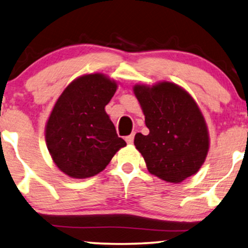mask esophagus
<instances>
[{"label": "esophagus", "instance_id": "34e87169", "mask_svg": "<svg viewBox=\"0 0 248 248\" xmlns=\"http://www.w3.org/2000/svg\"><path fill=\"white\" fill-rule=\"evenodd\" d=\"M133 140H134V134H131V135H128V137L125 138V141H126L128 144L133 143Z\"/></svg>", "mask_w": 248, "mask_h": 248}]
</instances>
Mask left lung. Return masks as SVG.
<instances>
[{"label":"left lung","mask_w":248,"mask_h":248,"mask_svg":"<svg viewBox=\"0 0 248 248\" xmlns=\"http://www.w3.org/2000/svg\"><path fill=\"white\" fill-rule=\"evenodd\" d=\"M149 134H135L134 145L148 170L162 181L181 183L196 174L209 151L204 117L191 94L164 81L154 86L135 84Z\"/></svg>","instance_id":"1"}]
</instances>
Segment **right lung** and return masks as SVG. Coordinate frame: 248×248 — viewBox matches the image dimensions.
<instances>
[{
    "label": "right lung",
    "mask_w": 248,
    "mask_h": 248,
    "mask_svg": "<svg viewBox=\"0 0 248 248\" xmlns=\"http://www.w3.org/2000/svg\"><path fill=\"white\" fill-rule=\"evenodd\" d=\"M116 89L117 83L103 73L86 74L72 81L54 105L46 144L55 165L70 177L99 174L126 145L105 111Z\"/></svg>",
    "instance_id": "right-lung-1"
}]
</instances>
